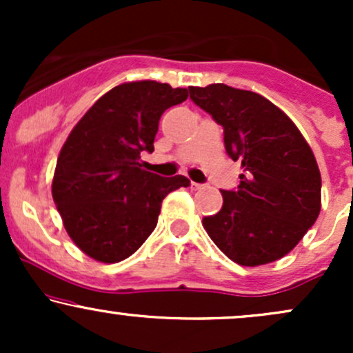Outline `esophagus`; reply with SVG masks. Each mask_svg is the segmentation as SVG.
I'll return each instance as SVG.
<instances>
[{"label":"esophagus","mask_w":353,"mask_h":353,"mask_svg":"<svg viewBox=\"0 0 353 353\" xmlns=\"http://www.w3.org/2000/svg\"><path fill=\"white\" fill-rule=\"evenodd\" d=\"M190 188H192L194 190H201V189H204V184H197V182H190Z\"/></svg>","instance_id":"esophagus-1"}]
</instances>
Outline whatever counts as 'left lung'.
<instances>
[{
  "mask_svg": "<svg viewBox=\"0 0 353 353\" xmlns=\"http://www.w3.org/2000/svg\"><path fill=\"white\" fill-rule=\"evenodd\" d=\"M190 99L224 128L225 151L241 161L237 190H221L222 209L202 219L230 261L257 267L294 249L322 208V177L297 125L264 96L228 84L190 86Z\"/></svg>",
  "mask_w": 353,
  "mask_h": 353,
  "instance_id": "8db88e82",
  "label": "left lung"
}]
</instances>
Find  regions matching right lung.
<instances>
[{
  "label": "right lung",
  "instance_id": "right-lung-1",
  "mask_svg": "<svg viewBox=\"0 0 353 353\" xmlns=\"http://www.w3.org/2000/svg\"><path fill=\"white\" fill-rule=\"evenodd\" d=\"M188 96L185 88L157 81L119 84L88 109L61 148L52 199L68 236L94 261L116 264L134 254L156 228L164 197L190 184L141 163V152L154 151L163 112Z\"/></svg>",
  "mask_w": 353,
  "mask_h": 353
}]
</instances>
